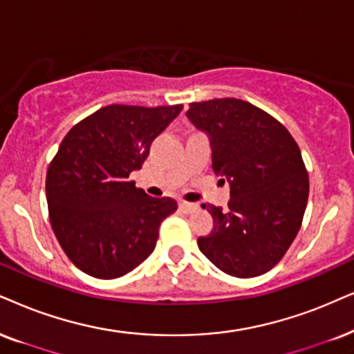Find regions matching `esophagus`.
<instances>
[{
  "instance_id": "34e87169",
  "label": "esophagus",
  "mask_w": 354,
  "mask_h": 354,
  "mask_svg": "<svg viewBox=\"0 0 354 354\" xmlns=\"http://www.w3.org/2000/svg\"><path fill=\"white\" fill-rule=\"evenodd\" d=\"M178 205H180V210H183V212H186V214H189V212H192V210L198 209V205H196V204L185 203V201H181V203Z\"/></svg>"
}]
</instances>
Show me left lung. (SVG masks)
Masks as SVG:
<instances>
[{
	"label": "left lung",
	"mask_w": 354,
	"mask_h": 354,
	"mask_svg": "<svg viewBox=\"0 0 354 354\" xmlns=\"http://www.w3.org/2000/svg\"><path fill=\"white\" fill-rule=\"evenodd\" d=\"M186 115L209 136L212 169L232 196L227 210L203 204L214 230L198 247L227 274H265L283 259L306 212L301 149L279 120L236 97L191 102Z\"/></svg>",
	"instance_id": "8db88e82"
}]
</instances>
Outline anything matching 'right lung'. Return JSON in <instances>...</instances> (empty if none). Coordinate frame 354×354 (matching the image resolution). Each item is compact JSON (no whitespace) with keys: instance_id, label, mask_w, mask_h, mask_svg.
<instances>
[{"instance_id":"right-lung-1","label":"right lung","mask_w":354,"mask_h":354,"mask_svg":"<svg viewBox=\"0 0 354 354\" xmlns=\"http://www.w3.org/2000/svg\"><path fill=\"white\" fill-rule=\"evenodd\" d=\"M183 104L101 107L70 129L48 165L46 192L53 234L75 266L97 279L120 277L150 257L171 198L136 187L150 145Z\"/></svg>"}]
</instances>
